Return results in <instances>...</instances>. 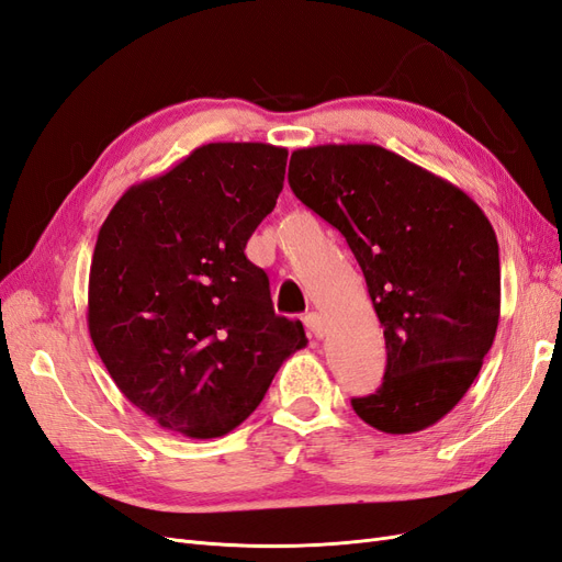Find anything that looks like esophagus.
<instances>
[{
	"label": "esophagus",
	"instance_id": "obj_1",
	"mask_svg": "<svg viewBox=\"0 0 562 562\" xmlns=\"http://www.w3.org/2000/svg\"><path fill=\"white\" fill-rule=\"evenodd\" d=\"M304 326H307V330L314 335V337H323L328 333V323L326 318H323L318 312H310L307 316H304Z\"/></svg>",
	"mask_w": 562,
	"mask_h": 562
}]
</instances>
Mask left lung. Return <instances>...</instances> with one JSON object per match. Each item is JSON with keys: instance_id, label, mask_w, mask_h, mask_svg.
Returning <instances> with one entry per match:
<instances>
[{"instance_id": "obj_1", "label": "left lung", "mask_w": 562, "mask_h": 562, "mask_svg": "<svg viewBox=\"0 0 562 562\" xmlns=\"http://www.w3.org/2000/svg\"><path fill=\"white\" fill-rule=\"evenodd\" d=\"M295 196L342 232L384 326L382 386L351 405L384 434L443 419L499 326L495 229L469 194L380 145L295 149Z\"/></svg>"}]
</instances>
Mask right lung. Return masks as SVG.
Returning <instances> with one entry per match:
<instances>
[{
  "label": "right lung",
  "instance_id": "right-lung-1",
  "mask_svg": "<svg viewBox=\"0 0 562 562\" xmlns=\"http://www.w3.org/2000/svg\"><path fill=\"white\" fill-rule=\"evenodd\" d=\"M288 149L209 143L128 187L98 232L89 333L119 391L159 427L225 436L307 347L246 244L274 211Z\"/></svg>",
  "mask_w": 562,
  "mask_h": 562
}]
</instances>
